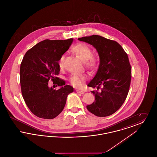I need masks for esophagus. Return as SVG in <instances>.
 <instances>
[{
	"mask_svg": "<svg viewBox=\"0 0 157 157\" xmlns=\"http://www.w3.org/2000/svg\"><path fill=\"white\" fill-rule=\"evenodd\" d=\"M76 92L77 93H78V94H84V92H83V91H82V90H76Z\"/></svg>",
	"mask_w": 157,
	"mask_h": 157,
	"instance_id": "obj_1",
	"label": "esophagus"
}]
</instances>
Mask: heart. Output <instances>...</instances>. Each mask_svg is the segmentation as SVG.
I'll return each instance as SVG.
<instances>
[{
    "mask_svg": "<svg viewBox=\"0 0 157 157\" xmlns=\"http://www.w3.org/2000/svg\"><path fill=\"white\" fill-rule=\"evenodd\" d=\"M72 51L80 59L84 62V65L87 69L95 71L99 67V59L97 56H93L92 51L88 46L83 44H77L74 45ZM65 56L61 55L58 59V66L62 68L63 65ZM86 79V76L83 74L74 75L69 78L70 83L75 86H81Z\"/></svg>",
    "mask_w": 157,
    "mask_h": 157,
    "instance_id": "heart-1",
    "label": "heart"
}]
</instances>
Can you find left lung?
Returning a JSON list of instances; mask_svg holds the SVG:
<instances>
[{
	"mask_svg": "<svg viewBox=\"0 0 157 157\" xmlns=\"http://www.w3.org/2000/svg\"><path fill=\"white\" fill-rule=\"evenodd\" d=\"M78 40L92 45L99 57L97 72L88 86L101 87V91H91L95 101L86 108L97 117L109 116L120 109L129 92L131 67L128 55L118 42L99 35Z\"/></svg>",
	"mask_w": 157,
	"mask_h": 157,
	"instance_id": "8db88e82",
	"label": "left lung"
}]
</instances>
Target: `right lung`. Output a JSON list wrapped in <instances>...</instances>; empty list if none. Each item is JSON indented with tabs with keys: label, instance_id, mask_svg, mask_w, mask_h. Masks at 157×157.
Segmentation results:
<instances>
[{
	"label": "right lung",
	"instance_id": "add662e5",
	"mask_svg": "<svg viewBox=\"0 0 157 157\" xmlns=\"http://www.w3.org/2000/svg\"><path fill=\"white\" fill-rule=\"evenodd\" d=\"M72 42V38L46 39L28 51L23 58L20 69L22 94L30 111L39 118L56 117L63 111L67 95L74 92L73 87L68 85L63 86L65 82L57 77L60 71L58 59ZM50 79L61 88L56 90L49 87Z\"/></svg>",
	"mask_w": 157,
	"mask_h": 157
}]
</instances>
